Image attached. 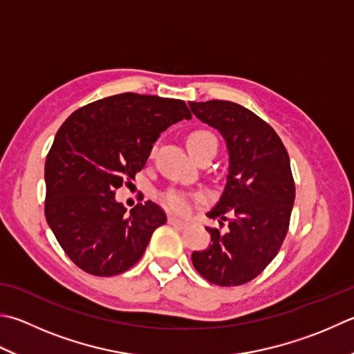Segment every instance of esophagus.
<instances>
[{
  "label": "esophagus",
  "instance_id": "obj_1",
  "mask_svg": "<svg viewBox=\"0 0 354 354\" xmlns=\"http://www.w3.org/2000/svg\"><path fill=\"white\" fill-rule=\"evenodd\" d=\"M168 223L169 225H174V226H178V228H185V226H188V222H185V220L177 218L174 216H169L168 217Z\"/></svg>",
  "mask_w": 354,
  "mask_h": 354
}]
</instances>
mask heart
<instances>
[{"mask_svg": "<svg viewBox=\"0 0 354 354\" xmlns=\"http://www.w3.org/2000/svg\"><path fill=\"white\" fill-rule=\"evenodd\" d=\"M186 145H188V149L191 154H194L196 151L203 149L209 145H212L217 149V140L208 131L191 132L188 140H186ZM162 202L166 208H169L172 211L185 212L186 209H188V197L182 194V192H177V191L166 192V194H163V197H162Z\"/></svg>", "mask_w": 354, "mask_h": 354, "instance_id": "obj_1", "label": "heart"}]
</instances>
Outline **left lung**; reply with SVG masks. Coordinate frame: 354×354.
Returning a JSON list of instances; mask_svg holds the SVG:
<instances>
[{"instance_id": "obj_1", "label": "left lung", "mask_w": 354, "mask_h": 354, "mask_svg": "<svg viewBox=\"0 0 354 354\" xmlns=\"http://www.w3.org/2000/svg\"><path fill=\"white\" fill-rule=\"evenodd\" d=\"M189 108L222 134L230 154L225 189L206 214L226 228H206L211 243L192 252V265L211 283L243 285L270 265L288 232L296 197L288 152L276 131L243 106L209 100Z\"/></svg>"}]
</instances>
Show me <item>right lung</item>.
Instances as JSON below:
<instances>
[{"instance_id": "obj_1", "label": "right lung", "mask_w": 354, "mask_h": 354, "mask_svg": "<svg viewBox=\"0 0 354 354\" xmlns=\"http://www.w3.org/2000/svg\"><path fill=\"white\" fill-rule=\"evenodd\" d=\"M183 118H191L183 100L124 92L77 109L58 129L44 166V214L78 268L122 274L166 223L151 200L126 212L115 189L136 178L160 134Z\"/></svg>"}]
</instances>
